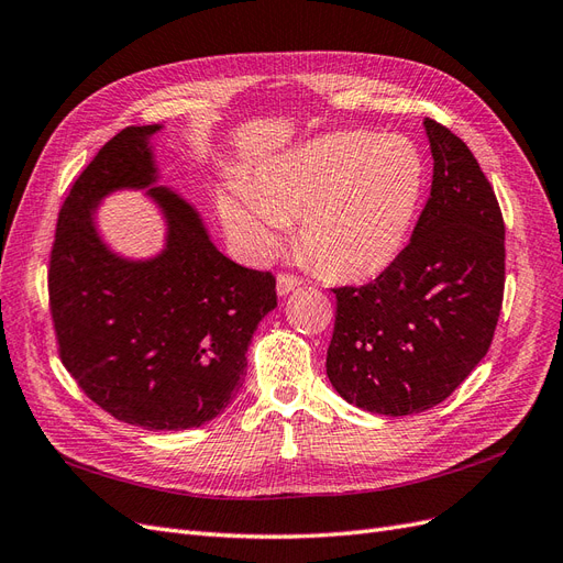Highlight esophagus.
<instances>
[{"label":"esophagus","mask_w":563,"mask_h":563,"mask_svg":"<svg viewBox=\"0 0 563 563\" xmlns=\"http://www.w3.org/2000/svg\"><path fill=\"white\" fill-rule=\"evenodd\" d=\"M300 284H302L300 277L288 275V272H282V275H277V294L279 296H288L291 291H296Z\"/></svg>","instance_id":"1"}]
</instances>
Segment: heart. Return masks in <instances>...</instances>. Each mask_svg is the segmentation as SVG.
Instances as JSON below:
<instances>
[{
	"label": "heart",
	"mask_w": 563,
	"mask_h": 563,
	"mask_svg": "<svg viewBox=\"0 0 563 563\" xmlns=\"http://www.w3.org/2000/svg\"><path fill=\"white\" fill-rule=\"evenodd\" d=\"M424 159L406 135L338 131L263 166L253 195L220 197L228 230L267 255L291 220L308 258L335 279H371L395 263L416 225Z\"/></svg>",
	"instance_id": "heart-1"
}]
</instances>
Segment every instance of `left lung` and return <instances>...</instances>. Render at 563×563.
<instances>
[{
	"mask_svg": "<svg viewBox=\"0 0 563 563\" xmlns=\"http://www.w3.org/2000/svg\"><path fill=\"white\" fill-rule=\"evenodd\" d=\"M430 199L399 258L364 286H340L327 376L345 401L411 416L444 401L479 364L503 308L505 223L470 147L424 119Z\"/></svg>",
	"mask_w": 563,
	"mask_h": 563,
	"instance_id": "8db88e82",
	"label": "left lung"
}]
</instances>
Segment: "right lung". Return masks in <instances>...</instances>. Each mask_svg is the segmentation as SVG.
I'll list each match as a JSON object with an SVG mask.
<instances>
[{
    "mask_svg": "<svg viewBox=\"0 0 563 563\" xmlns=\"http://www.w3.org/2000/svg\"><path fill=\"white\" fill-rule=\"evenodd\" d=\"M126 126L70 187L48 261V302L63 366L112 418L190 430L232 404L261 319L277 308L272 272L220 253L192 203L157 183L150 139ZM167 220L155 260L129 262L99 240L92 213L114 189H144Z\"/></svg>",
    "mask_w": 563,
    "mask_h": 563,
    "instance_id": "right-lung-1",
    "label": "right lung"
}]
</instances>
